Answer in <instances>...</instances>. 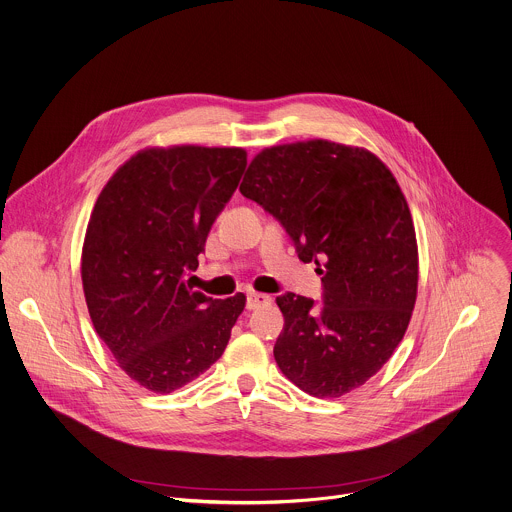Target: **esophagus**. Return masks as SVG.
<instances>
[{
    "label": "esophagus",
    "instance_id": "obj_1",
    "mask_svg": "<svg viewBox=\"0 0 512 512\" xmlns=\"http://www.w3.org/2000/svg\"><path fill=\"white\" fill-rule=\"evenodd\" d=\"M272 298L268 294H262V292H248L246 296V309L248 311H254V309H260V306H266L270 304Z\"/></svg>",
    "mask_w": 512,
    "mask_h": 512
}]
</instances>
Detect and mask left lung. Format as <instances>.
<instances>
[{
  "label": "left lung",
  "instance_id": "left-lung-1",
  "mask_svg": "<svg viewBox=\"0 0 512 512\" xmlns=\"http://www.w3.org/2000/svg\"><path fill=\"white\" fill-rule=\"evenodd\" d=\"M240 191L323 274L319 309L306 296H276V365L313 397L361 387L401 343L418 296L416 228L397 179L363 147L311 139L262 149Z\"/></svg>",
  "mask_w": 512,
  "mask_h": 512
}]
</instances>
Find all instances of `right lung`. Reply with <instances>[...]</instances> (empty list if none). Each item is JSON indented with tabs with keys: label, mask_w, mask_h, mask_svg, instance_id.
<instances>
[{
	"label": "right lung",
	"mask_w": 512,
	"mask_h": 512,
	"mask_svg": "<svg viewBox=\"0 0 512 512\" xmlns=\"http://www.w3.org/2000/svg\"><path fill=\"white\" fill-rule=\"evenodd\" d=\"M242 147H147L98 193L80 276L90 321L119 367L171 393L224 353L246 294L214 300L185 284L248 163Z\"/></svg>",
	"instance_id": "1"
}]
</instances>
